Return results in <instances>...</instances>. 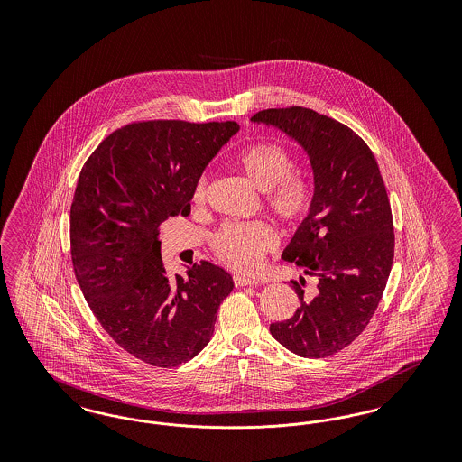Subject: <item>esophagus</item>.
Instances as JSON below:
<instances>
[{
	"label": "esophagus",
	"instance_id": "obj_1",
	"mask_svg": "<svg viewBox=\"0 0 462 462\" xmlns=\"http://www.w3.org/2000/svg\"><path fill=\"white\" fill-rule=\"evenodd\" d=\"M234 284L236 286H258V281L249 279V277H242V275H234Z\"/></svg>",
	"mask_w": 462,
	"mask_h": 462
}]
</instances>
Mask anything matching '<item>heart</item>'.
Returning <instances> with one entry per match:
<instances>
[{"mask_svg": "<svg viewBox=\"0 0 462 462\" xmlns=\"http://www.w3.org/2000/svg\"><path fill=\"white\" fill-rule=\"evenodd\" d=\"M236 166L253 185L263 190L264 208L284 225L307 220L313 208V185L307 176L294 173L296 157L277 142H258L242 149ZM209 198V178L199 176L192 189V204L202 209ZM211 251L223 266L237 273H254L264 256L275 249L277 236L266 221L225 223L211 236Z\"/></svg>", "mask_w": 462, "mask_h": 462, "instance_id": "1", "label": "heart"}]
</instances>
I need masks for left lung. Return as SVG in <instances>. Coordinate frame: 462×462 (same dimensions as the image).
Listing matches in <instances>:
<instances>
[{
    "label": "left lung",
    "mask_w": 462,
    "mask_h": 462,
    "mask_svg": "<svg viewBox=\"0 0 462 462\" xmlns=\"http://www.w3.org/2000/svg\"><path fill=\"white\" fill-rule=\"evenodd\" d=\"M253 121L281 128L310 155L313 208L284 260L315 277L317 289L308 298L307 281H291L300 308L270 332L300 356L324 358L352 345L383 298L395 256L390 199L373 151L343 123L298 106L260 110Z\"/></svg>",
    "instance_id": "left-lung-1"
}]
</instances>
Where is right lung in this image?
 I'll return each instance as SVG.
<instances>
[{"label":"right lung","mask_w":462,"mask_h":462,"mask_svg":"<svg viewBox=\"0 0 462 462\" xmlns=\"http://www.w3.org/2000/svg\"><path fill=\"white\" fill-rule=\"evenodd\" d=\"M236 121H134L93 151L70 206L74 275L97 320L134 358L154 367L192 360L211 339L234 282L202 260L170 279L159 226L190 215L192 189Z\"/></svg>","instance_id":"add662e5"}]
</instances>
